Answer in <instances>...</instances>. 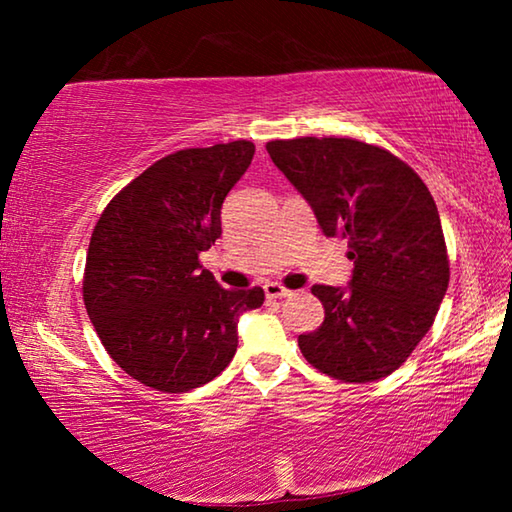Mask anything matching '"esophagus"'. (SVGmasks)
<instances>
[{
	"label": "esophagus",
	"instance_id": "1",
	"mask_svg": "<svg viewBox=\"0 0 512 512\" xmlns=\"http://www.w3.org/2000/svg\"><path fill=\"white\" fill-rule=\"evenodd\" d=\"M264 293H266V298H287V296H291V291L287 289V287H282L280 282H266L264 284Z\"/></svg>",
	"mask_w": 512,
	"mask_h": 512
}]
</instances>
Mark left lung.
Segmentation results:
<instances>
[{
	"mask_svg": "<svg viewBox=\"0 0 512 512\" xmlns=\"http://www.w3.org/2000/svg\"><path fill=\"white\" fill-rule=\"evenodd\" d=\"M327 237L348 239L350 287L314 284L325 320L300 352L325 375L366 384L391 375L433 325L449 284L438 207L418 173L391 151L350 137L266 144Z\"/></svg>",
	"mask_w": 512,
	"mask_h": 512,
	"instance_id": "1",
	"label": "left lung"
}]
</instances>
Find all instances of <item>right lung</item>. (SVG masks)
I'll return each mask as SVG.
<instances>
[{
    "mask_svg": "<svg viewBox=\"0 0 512 512\" xmlns=\"http://www.w3.org/2000/svg\"><path fill=\"white\" fill-rule=\"evenodd\" d=\"M253 155L246 140L171 153L94 225L85 309L112 361L155 391L187 393L221 375L239 316L262 307V289H223L198 262L221 237V205Z\"/></svg>",
    "mask_w": 512,
    "mask_h": 512,
    "instance_id": "right-lung-1",
    "label": "right lung"
}]
</instances>
